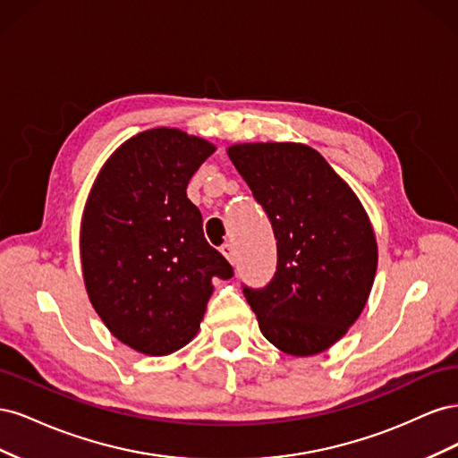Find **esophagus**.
<instances>
[{
	"label": "esophagus",
	"mask_w": 458,
	"mask_h": 458,
	"mask_svg": "<svg viewBox=\"0 0 458 458\" xmlns=\"http://www.w3.org/2000/svg\"><path fill=\"white\" fill-rule=\"evenodd\" d=\"M221 254L227 258V261L231 266H234V261H237V256H234V246L233 244H224L221 246Z\"/></svg>",
	"instance_id": "esophagus-1"
}]
</instances>
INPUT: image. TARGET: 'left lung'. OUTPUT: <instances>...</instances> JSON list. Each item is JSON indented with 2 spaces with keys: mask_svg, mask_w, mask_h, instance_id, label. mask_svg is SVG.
<instances>
[{
  "mask_svg": "<svg viewBox=\"0 0 458 458\" xmlns=\"http://www.w3.org/2000/svg\"><path fill=\"white\" fill-rule=\"evenodd\" d=\"M234 168L266 208L279 263L263 290L244 288L261 335L310 357L332 348L363 313L378 266L369 214L353 189L303 143H234Z\"/></svg>",
  "mask_w": 458,
  "mask_h": 458,
  "instance_id": "left-lung-1",
  "label": "left lung"
}]
</instances>
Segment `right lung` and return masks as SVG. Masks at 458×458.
Wrapping results in <instances>:
<instances>
[{
	"label": "right lung",
	"mask_w": 458,
	"mask_h": 458,
	"mask_svg": "<svg viewBox=\"0 0 458 458\" xmlns=\"http://www.w3.org/2000/svg\"><path fill=\"white\" fill-rule=\"evenodd\" d=\"M214 150L183 130H145L106 158L89 189L80 224L86 293L110 335L143 355L187 345L214 276H233L187 199L189 179Z\"/></svg>",
	"instance_id": "1"
}]
</instances>
